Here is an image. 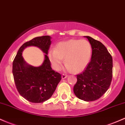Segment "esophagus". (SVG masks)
<instances>
[{
	"mask_svg": "<svg viewBox=\"0 0 125 125\" xmlns=\"http://www.w3.org/2000/svg\"><path fill=\"white\" fill-rule=\"evenodd\" d=\"M62 77V79H64V78L67 77V75H66V74H62V77Z\"/></svg>",
	"mask_w": 125,
	"mask_h": 125,
	"instance_id": "obj_1",
	"label": "esophagus"
}]
</instances>
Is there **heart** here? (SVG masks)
Wrapping results in <instances>:
<instances>
[{"instance_id": "heart-1", "label": "heart", "mask_w": 125, "mask_h": 125, "mask_svg": "<svg viewBox=\"0 0 125 125\" xmlns=\"http://www.w3.org/2000/svg\"><path fill=\"white\" fill-rule=\"evenodd\" d=\"M92 51V45L87 40L72 39L59 42L55 50L50 51L48 57L54 70H60L65 58V70L78 73L88 65Z\"/></svg>"}]
</instances>
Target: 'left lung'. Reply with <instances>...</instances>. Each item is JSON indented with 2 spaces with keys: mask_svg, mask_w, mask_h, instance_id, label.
<instances>
[{
  "mask_svg": "<svg viewBox=\"0 0 125 125\" xmlns=\"http://www.w3.org/2000/svg\"><path fill=\"white\" fill-rule=\"evenodd\" d=\"M92 48L90 61L84 71L77 75L74 93L78 99L91 102L99 99L110 87L113 74V60L106 47L99 41L85 36Z\"/></svg>",
  "mask_w": 125,
  "mask_h": 125,
  "instance_id": "8db88e82",
  "label": "left lung"
}]
</instances>
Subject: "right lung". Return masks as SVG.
<instances>
[{"instance_id": "right-lung-1", "label": "right lung", "mask_w": 125, "mask_h": 125, "mask_svg": "<svg viewBox=\"0 0 125 125\" xmlns=\"http://www.w3.org/2000/svg\"><path fill=\"white\" fill-rule=\"evenodd\" d=\"M51 44L50 36L34 38L21 46L13 61L12 73L16 89L21 96L32 103H43L48 100L61 80V74L52 69L47 56ZM29 46L40 47L46 53L45 60L41 66H32L24 61L22 52Z\"/></svg>"}]
</instances>
